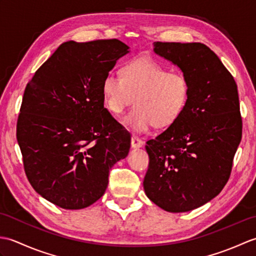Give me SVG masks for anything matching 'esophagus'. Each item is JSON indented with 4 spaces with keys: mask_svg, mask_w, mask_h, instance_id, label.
<instances>
[{
    "mask_svg": "<svg viewBox=\"0 0 256 256\" xmlns=\"http://www.w3.org/2000/svg\"><path fill=\"white\" fill-rule=\"evenodd\" d=\"M131 145L133 148H142V146L144 145V142L140 138H138V136H135V135H133L132 138H131Z\"/></svg>",
    "mask_w": 256,
    "mask_h": 256,
    "instance_id": "1",
    "label": "esophagus"
}]
</instances>
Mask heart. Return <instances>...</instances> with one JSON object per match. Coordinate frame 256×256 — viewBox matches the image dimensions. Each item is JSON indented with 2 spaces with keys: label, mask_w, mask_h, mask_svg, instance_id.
Wrapping results in <instances>:
<instances>
[{
  "label": "heart",
  "mask_w": 256,
  "mask_h": 256,
  "mask_svg": "<svg viewBox=\"0 0 256 256\" xmlns=\"http://www.w3.org/2000/svg\"><path fill=\"white\" fill-rule=\"evenodd\" d=\"M190 84L186 76L168 72L150 58H135L125 62L121 76L108 72L102 81L106 108L120 114L133 101L135 106L123 122L138 133L156 126H170L180 116L189 98Z\"/></svg>",
  "instance_id": "heart-1"
}]
</instances>
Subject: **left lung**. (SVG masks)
Returning a JSON list of instances; mask_svg holds the SVG:
<instances>
[{
  "instance_id": "left-lung-1",
  "label": "left lung",
  "mask_w": 256,
  "mask_h": 256,
  "mask_svg": "<svg viewBox=\"0 0 256 256\" xmlns=\"http://www.w3.org/2000/svg\"><path fill=\"white\" fill-rule=\"evenodd\" d=\"M154 52L186 76L190 92L175 123L146 142L145 194L168 212L204 206L224 189L242 138L238 86L201 42H154Z\"/></svg>"
}]
</instances>
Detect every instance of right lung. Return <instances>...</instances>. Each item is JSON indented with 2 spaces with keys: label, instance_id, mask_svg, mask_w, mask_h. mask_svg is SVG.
<instances>
[{
  "label": "right lung",
  "instance_id": "right-lung-1",
  "mask_svg": "<svg viewBox=\"0 0 256 256\" xmlns=\"http://www.w3.org/2000/svg\"><path fill=\"white\" fill-rule=\"evenodd\" d=\"M121 40H69L27 84L16 126L25 174L42 197L78 210L106 192L131 135L104 108L102 81L126 55Z\"/></svg>",
  "mask_w": 256,
  "mask_h": 256
}]
</instances>
